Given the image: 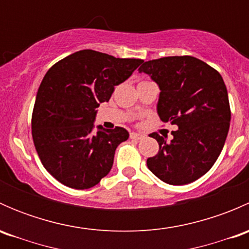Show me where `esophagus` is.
I'll use <instances>...</instances> for the list:
<instances>
[{
  "label": "esophagus",
  "instance_id": "esophagus-1",
  "mask_svg": "<svg viewBox=\"0 0 249 249\" xmlns=\"http://www.w3.org/2000/svg\"><path fill=\"white\" fill-rule=\"evenodd\" d=\"M143 137H144L143 135L136 134V132H131V134H130V139L131 140H142Z\"/></svg>",
  "mask_w": 249,
  "mask_h": 249
}]
</instances>
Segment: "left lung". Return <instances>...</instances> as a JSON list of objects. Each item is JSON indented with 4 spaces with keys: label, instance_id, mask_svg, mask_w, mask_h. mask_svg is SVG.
<instances>
[{
    "label": "left lung",
    "instance_id": "1",
    "mask_svg": "<svg viewBox=\"0 0 249 249\" xmlns=\"http://www.w3.org/2000/svg\"><path fill=\"white\" fill-rule=\"evenodd\" d=\"M140 73L159 85L158 114L178 126L173 139L157 132L150 137L159 152L147 166L171 185L192 183L205 175L219 157L231 119L227 87L219 72L194 56H167L143 61Z\"/></svg>",
    "mask_w": 249,
    "mask_h": 249
}]
</instances>
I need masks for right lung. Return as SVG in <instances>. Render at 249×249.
<instances>
[{
	"label": "right lung",
	"mask_w": 249,
	"mask_h": 249,
	"mask_svg": "<svg viewBox=\"0 0 249 249\" xmlns=\"http://www.w3.org/2000/svg\"><path fill=\"white\" fill-rule=\"evenodd\" d=\"M142 62L84 49L48 70L37 91L31 125L39 159L55 179L82 190L108 175L115 149L129 132L101 125L92 131L96 108L109 101L115 85Z\"/></svg>",
	"instance_id": "add662e5"
}]
</instances>
